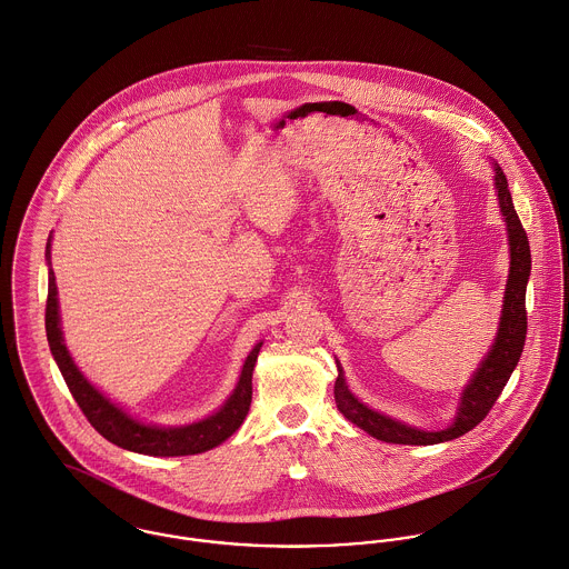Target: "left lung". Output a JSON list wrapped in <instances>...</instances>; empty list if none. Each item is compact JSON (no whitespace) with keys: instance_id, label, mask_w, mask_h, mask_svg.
Returning <instances> with one entry per match:
<instances>
[{"instance_id":"left-lung-1","label":"left lung","mask_w":569,"mask_h":569,"mask_svg":"<svg viewBox=\"0 0 569 569\" xmlns=\"http://www.w3.org/2000/svg\"><path fill=\"white\" fill-rule=\"evenodd\" d=\"M495 187H497L501 213L508 224V241H510V274H508V286H506V297H503V315H501L499 335L495 339V345L488 351L481 367L475 371L470 385L463 389L455 422L445 431L413 429V427L396 422L387 416H380L378 411H371L369 407H365L349 393L345 378H342V369L339 367V378L335 382L337 407L349 422H353L356 427H360L376 440L391 442V445L429 447V445L449 442V440L468 433L488 416V411L501 396L506 382L510 380V373L515 371V367L521 358V351L526 345V332H528L526 286H528V277H530L532 257H530V243H528L526 228L515 211L508 180L499 164H495Z\"/></svg>"}]
</instances>
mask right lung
<instances>
[{
	"label": "right lung",
	"instance_id": "obj_1",
	"mask_svg": "<svg viewBox=\"0 0 569 569\" xmlns=\"http://www.w3.org/2000/svg\"><path fill=\"white\" fill-rule=\"evenodd\" d=\"M48 259H50V241L46 246ZM46 337L50 342V351L63 373V380L81 407L83 416L90 420V425L116 447L133 451V453L156 455V457H176V455L204 453L218 445H222L230 438L243 422L250 400H252V369L257 362L259 345L250 351V356L243 362L239 382L228 398L227 405L211 418L180 427V429H160V427H147L138 420L129 418L124 411L114 407L106 396H101L77 369L72 362L59 328V306H57V283L54 272H48V299H46Z\"/></svg>",
	"mask_w": 569,
	"mask_h": 569
}]
</instances>
